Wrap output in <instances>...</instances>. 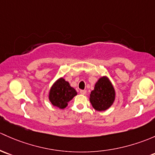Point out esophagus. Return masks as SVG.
Here are the masks:
<instances>
[{"mask_svg":"<svg viewBox=\"0 0 155 155\" xmlns=\"http://www.w3.org/2000/svg\"><path fill=\"white\" fill-rule=\"evenodd\" d=\"M80 94H82V95H85V94H87V91H85V90H81V91H80Z\"/></svg>","mask_w":155,"mask_h":155,"instance_id":"esophagus-1","label":"esophagus"}]
</instances>
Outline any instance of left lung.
<instances>
[{"instance_id": "8db88e82", "label": "left lung", "mask_w": 155, "mask_h": 155, "mask_svg": "<svg viewBox=\"0 0 155 155\" xmlns=\"http://www.w3.org/2000/svg\"><path fill=\"white\" fill-rule=\"evenodd\" d=\"M116 93L113 84L106 76L100 77L91 92L90 102L93 107L98 111L107 110L114 102Z\"/></svg>"}]
</instances>
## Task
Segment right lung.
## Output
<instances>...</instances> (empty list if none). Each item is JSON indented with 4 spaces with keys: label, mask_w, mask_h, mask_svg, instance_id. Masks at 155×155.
I'll return each instance as SVG.
<instances>
[{
    "label": "right lung",
    "mask_w": 155,
    "mask_h": 155,
    "mask_svg": "<svg viewBox=\"0 0 155 155\" xmlns=\"http://www.w3.org/2000/svg\"><path fill=\"white\" fill-rule=\"evenodd\" d=\"M76 91L63 77L59 78L53 84L49 91V100L53 106L64 109L68 106V102L75 96Z\"/></svg>",
    "instance_id": "right-lung-1"
}]
</instances>
